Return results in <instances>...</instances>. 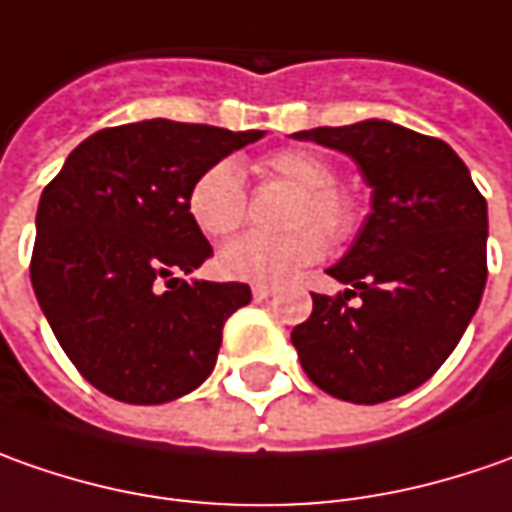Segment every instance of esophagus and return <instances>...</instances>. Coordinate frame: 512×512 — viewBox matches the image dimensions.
Wrapping results in <instances>:
<instances>
[{"label": "esophagus", "mask_w": 512, "mask_h": 512, "mask_svg": "<svg viewBox=\"0 0 512 512\" xmlns=\"http://www.w3.org/2000/svg\"><path fill=\"white\" fill-rule=\"evenodd\" d=\"M272 294L274 286H266V283H255V286H252V297H255V300H269Z\"/></svg>", "instance_id": "obj_1"}]
</instances>
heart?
<instances>
[{
	"label": "heart",
	"instance_id": "heart-1",
	"mask_svg": "<svg viewBox=\"0 0 512 512\" xmlns=\"http://www.w3.org/2000/svg\"><path fill=\"white\" fill-rule=\"evenodd\" d=\"M255 172L263 181L294 186V198L283 215L289 232L243 235L223 246L218 269L229 280L280 283L323 257V234L331 243H343L354 235L360 209L354 195L337 186V169L328 158L303 147H283L260 158ZM186 206L206 238L235 235L249 215V192L238 164L223 158L203 169L189 186Z\"/></svg>",
	"mask_w": 512,
	"mask_h": 512
}]
</instances>
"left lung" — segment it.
I'll list each match as a JSON object with an SVG mask.
<instances>
[{"label": "left lung", "mask_w": 512, "mask_h": 512, "mask_svg": "<svg viewBox=\"0 0 512 512\" xmlns=\"http://www.w3.org/2000/svg\"><path fill=\"white\" fill-rule=\"evenodd\" d=\"M300 141L351 155L374 212L328 274L348 289L311 294L291 343L309 379L357 405L431 379L462 340L487 280V201L465 161L433 135L388 121L317 127Z\"/></svg>", "instance_id": "obj_1"}]
</instances>
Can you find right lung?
<instances>
[{"instance_id": "1", "label": "right lung", "mask_w": 512, "mask_h": 512, "mask_svg": "<svg viewBox=\"0 0 512 512\" xmlns=\"http://www.w3.org/2000/svg\"><path fill=\"white\" fill-rule=\"evenodd\" d=\"M260 135L167 118L107 127L45 186L30 280L64 354L101 394L161 405L215 368L223 323L252 291L178 277L212 255L186 195Z\"/></svg>"}]
</instances>
